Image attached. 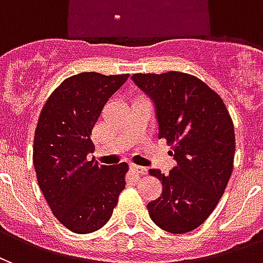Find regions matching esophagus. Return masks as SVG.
I'll return each instance as SVG.
<instances>
[{
  "label": "esophagus",
  "mask_w": 263,
  "mask_h": 263,
  "mask_svg": "<svg viewBox=\"0 0 263 263\" xmlns=\"http://www.w3.org/2000/svg\"><path fill=\"white\" fill-rule=\"evenodd\" d=\"M131 171L135 173V175H139V176H143V175H146V167H143V166H138V165H131Z\"/></svg>",
  "instance_id": "1"
}]
</instances>
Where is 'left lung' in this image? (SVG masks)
Returning a JSON list of instances; mask_svg holds the SVG:
<instances>
[{"instance_id": "left-lung-1", "label": "left lung", "mask_w": 263, "mask_h": 263, "mask_svg": "<svg viewBox=\"0 0 263 263\" xmlns=\"http://www.w3.org/2000/svg\"><path fill=\"white\" fill-rule=\"evenodd\" d=\"M155 104L159 138L171 145L177 165L149 175L162 182L159 198L148 204L156 226L173 234L193 231L224 194L235 155V132L221 97L187 73H137L131 77Z\"/></svg>"}]
</instances>
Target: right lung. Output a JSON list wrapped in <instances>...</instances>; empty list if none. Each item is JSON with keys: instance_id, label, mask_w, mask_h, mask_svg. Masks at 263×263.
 <instances>
[{"instance_id": "add662e5", "label": "right lung", "mask_w": 263, "mask_h": 263, "mask_svg": "<svg viewBox=\"0 0 263 263\" xmlns=\"http://www.w3.org/2000/svg\"><path fill=\"white\" fill-rule=\"evenodd\" d=\"M129 74L87 71L66 79L43 105L33 139L37 183L54 217L70 231L90 234L111 218L125 187L128 163L104 166L91 131L108 98Z\"/></svg>"}]
</instances>
